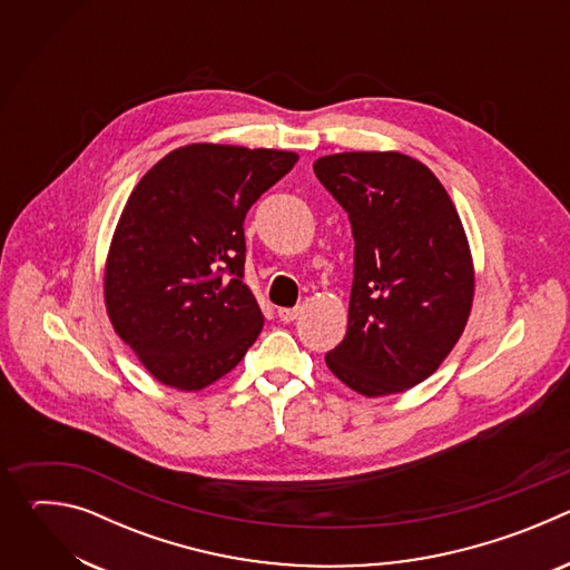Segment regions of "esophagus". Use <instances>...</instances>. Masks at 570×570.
<instances>
[{"label": "esophagus", "mask_w": 570, "mask_h": 570, "mask_svg": "<svg viewBox=\"0 0 570 570\" xmlns=\"http://www.w3.org/2000/svg\"><path fill=\"white\" fill-rule=\"evenodd\" d=\"M277 315H279V320H282V322H286V324H288V322H295V320H297L299 308H279V311H277Z\"/></svg>", "instance_id": "esophagus-1"}]
</instances>
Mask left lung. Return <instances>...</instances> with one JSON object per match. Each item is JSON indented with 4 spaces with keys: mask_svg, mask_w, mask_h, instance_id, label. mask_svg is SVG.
<instances>
[{
    "mask_svg": "<svg viewBox=\"0 0 570 570\" xmlns=\"http://www.w3.org/2000/svg\"><path fill=\"white\" fill-rule=\"evenodd\" d=\"M313 171L356 243L347 334L324 361L363 396L405 392L442 365L471 313L475 273L458 209L426 165L396 150L324 155Z\"/></svg>",
    "mask_w": 570,
    "mask_h": 570,
    "instance_id": "obj_1",
    "label": "left lung"
}]
</instances>
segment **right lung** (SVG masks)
I'll return each instance as SVG.
<instances>
[{
  "label": "right lung",
  "instance_id": "obj_1",
  "mask_svg": "<svg viewBox=\"0 0 570 570\" xmlns=\"http://www.w3.org/2000/svg\"><path fill=\"white\" fill-rule=\"evenodd\" d=\"M297 157L189 144L132 189L112 234L104 297L115 332L159 383L203 390L262 334L264 313L243 284V220Z\"/></svg>",
  "mask_w": 570,
  "mask_h": 570
}]
</instances>
